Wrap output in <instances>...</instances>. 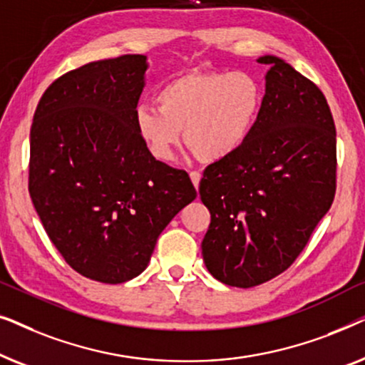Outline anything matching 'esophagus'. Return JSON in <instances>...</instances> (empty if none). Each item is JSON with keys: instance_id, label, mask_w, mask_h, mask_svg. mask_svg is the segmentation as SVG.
<instances>
[{"instance_id": "esophagus-1", "label": "esophagus", "mask_w": 365, "mask_h": 365, "mask_svg": "<svg viewBox=\"0 0 365 365\" xmlns=\"http://www.w3.org/2000/svg\"><path fill=\"white\" fill-rule=\"evenodd\" d=\"M189 176H191V181H192V184H194V187H199V181H201V174H199L197 171H192L191 174H189Z\"/></svg>"}]
</instances>
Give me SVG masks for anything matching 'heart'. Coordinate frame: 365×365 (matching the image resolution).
<instances>
[{"label": "heart", "mask_w": 365, "mask_h": 365, "mask_svg": "<svg viewBox=\"0 0 365 365\" xmlns=\"http://www.w3.org/2000/svg\"><path fill=\"white\" fill-rule=\"evenodd\" d=\"M158 106L139 104L134 126L159 161H171L186 144L199 161L219 163L241 151L264 104L259 79L247 71L186 73L156 94Z\"/></svg>", "instance_id": "b5f03b06"}]
</instances>
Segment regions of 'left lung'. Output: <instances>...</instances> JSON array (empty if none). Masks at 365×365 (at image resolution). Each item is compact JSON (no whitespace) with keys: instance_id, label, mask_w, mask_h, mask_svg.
Masks as SVG:
<instances>
[{"instance_id":"8db88e82","label":"left lung","mask_w":365,"mask_h":365,"mask_svg":"<svg viewBox=\"0 0 365 365\" xmlns=\"http://www.w3.org/2000/svg\"><path fill=\"white\" fill-rule=\"evenodd\" d=\"M257 124L241 151L209 164L202 259L217 281L254 287L296 261L336 194V126L321 89L277 56Z\"/></svg>"}]
</instances>
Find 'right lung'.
<instances>
[{
	"mask_svg": "<svg viewBox=\"0 0 365 365\" xmlns=\"http://www.w3.org/2000/svg\"><path fill=\"white\" fill-rule=\"evenodd\" d=\"M148 59L88 63L39 99L29 134V196L69 266L104 284L148 267L159 234L196 199L187 173L148 151L134 126Z\"/></svg>",
	"mask_w": 365,
	"mask_h": 365,
	"instance_id": "right-lung-1",
	"label": "right lung"
}]
</instances>
